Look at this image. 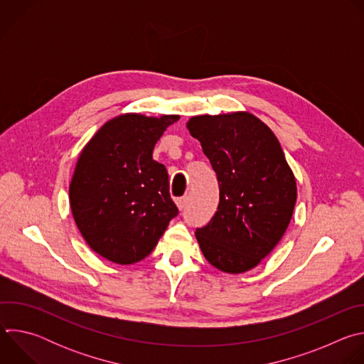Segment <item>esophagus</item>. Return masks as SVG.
Wrapping results in <instances>:
<instances>
[{"label": "esophagus", "mask_w": 364, "mask_h": 364, "mask_svg": "<svg viewBox=\"0 0 364 364\" xmlns=\"http://www.w3.org/2000/svg\"><path fill=\"white\" fill-rule=\"evenodd\" d=\"M176 204H177V207H178V210H183L184 207H186V204H187V197L184 196V197L177 198V200H176Z\"/></svg>", "instance_id": "obj_1"}]
</instances>
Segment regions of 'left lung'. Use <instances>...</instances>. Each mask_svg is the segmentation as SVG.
<instances>
[{
  "label": "left lung",
  "instance_id": "left-lung-1",
  "mask_svg": "<svg viewBox=\"0 0 364 364\" xmlns=\"http://www.w3.org/2000/svg\"><path fill=\"white\" fill-rule=\"evenodd\" d=\"M190 135L218 176L219 205L196 230L215 268L242 274L261 264L282 239L296 201V181L271 128L249 112L191 117Z\"/></svg>",
  "mask_w": 364,
  "mask_h": 364
}]
</instances>
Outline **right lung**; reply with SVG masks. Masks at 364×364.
I'll return each instance as SVG.
<instances>
[{"label":"right lung","instance_id":"add662e5","mask_svg":"<svg viewBox=\"0 0 364 364\" xmlns=\"http://www.w3.org/2000/svg\"><path fill=\"white\" fill-rule=\"evenodd\" d=\"M178 115H118L83 146L69 186L73 219L89 247L118 265L142 261L178 209L152 149Z\"/></svg>","mask_w":364,"mask_h":364}]
</instances>
